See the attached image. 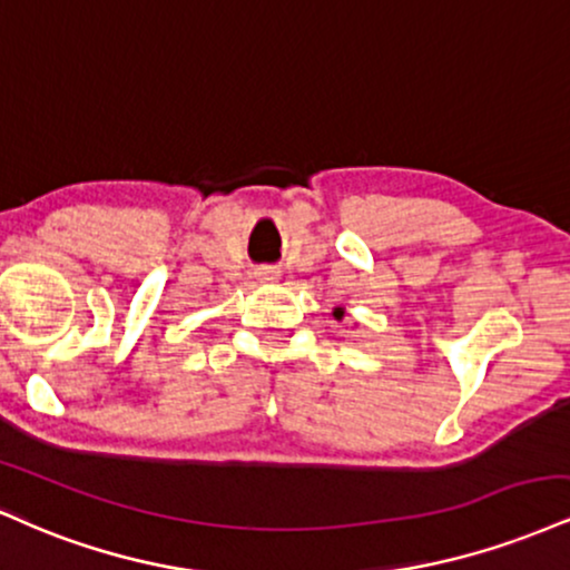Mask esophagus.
I'll use <instances>...</instances> for the list:
<instances>
[{"mask_svg": "<svg viewBox=\"0 0 570 570\" xmlns=\"http://www.w3.org/2000/svg\"><path fill=\"white\" fill-rule=\"evenodd\" d=\"M256 279L258 283H277L279 272L272 269V266H261V269H256Z\"/></svg>", "mask_w": 570, "mask_h": 570, "instance_id": "esophagus-1", "label": "esophagus"}]
</instances>
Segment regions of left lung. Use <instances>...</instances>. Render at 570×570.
Returning a JSON list of instances; mask_svg holds the SVG:
<instances>
[{
	"label": "left lung",
	"mask_w": 570,
	"mask_h": 570,
	"mask_svg": "<svg viewBox=\"0 0 570 570\" xmlns=\"http://www.w3.org/2000/svg\"><path fill=\"white\" fill-rule=\"evenodd\" d=\"M333 317H336V320H344V309H341V306H338V309H333Z\"/></svg>",
	"instance_id": "8db88e82"
}]
</instances>
